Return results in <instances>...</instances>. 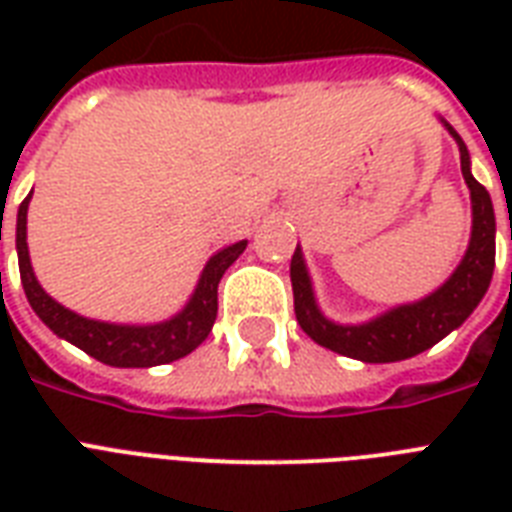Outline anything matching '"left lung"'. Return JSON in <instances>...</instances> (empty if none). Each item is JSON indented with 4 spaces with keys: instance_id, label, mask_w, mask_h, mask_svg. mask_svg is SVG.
<instances>
[{
    "instance_id": "1",
    "label": "left lung",
    "mask_w": 512,
    "mask_h": 512,
    "mask_svg": "<svg viewBox=\"0 0 512 512\" xmlns=\"http://www.w3.org/2000/svg\"><path fill=\"white\" fill-rule=\"evenodd\" d=\"M441 124L460 148L462 177L470 191V217L473 220H470V241L465 255L452 271V276L430 295L412 300V303L393 305L388 311L358 321V324H340L321 311L303 249L297 244L295 255H292V268H289L292 292H295V316L305 335L313 342H319L321 348L335 350L340 356L356 358L364 364L404 361V358L433 348L446 335H452L454 329H460L470 313L476 311L478 303L484 300L486 289L492 284L494 236H497L492 196L470 172L468 146L462 143L457 130L444 119Z\"/></svg>"
}]
</instances>
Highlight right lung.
<instances>
[{"mask_svg": "<svg viewBox=\"0 0 512 512\" xmlns=\"http://www.w3.org/2000/svg\"><path fill=\"white\" fill-rule=\"evenodd\" d=\"M31 193L18 207V223H15L20 281H23L28 305L60 340H68L76 348H82L84 353H90L92 358H98L108 366H119V369L170 364V361L188 356L191 350H196L201 342L207 340L217 319V284L223 279V273L236 263V257L247 249V239L217 249L215 255L209 257L188 303L170 319L154 321V324H114V321L87 319V316L71 311L66 305H60L55 297L47 295L36 279L26 241Z\"/></svg>", "mask_w": 512, "mask_h": 512, "instance_id": "1", "label": "right lung"}]
</instances>
